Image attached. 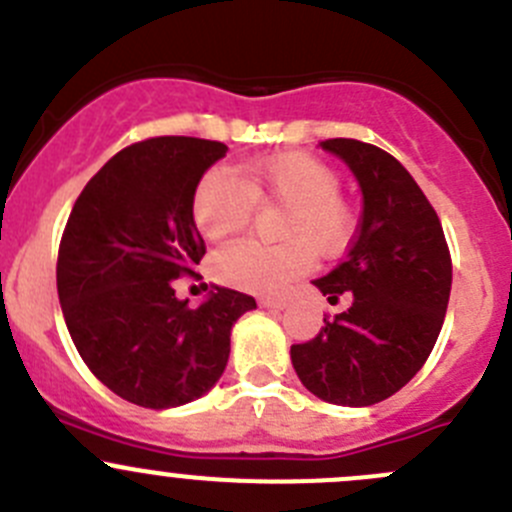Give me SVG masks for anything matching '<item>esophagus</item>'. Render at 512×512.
Returning <instances> with one entry per match:
<instances>
[{
  "mask_svg": "<svg viewBox=\"0 0 512 512\" xmlns=\"http://www.w3.org/2000/svg\"><path fill=\"white\" fill-rule=\"evenodd\" d=\"M261 306H264V309L281 311V309H286V306H289V301H286V299H271V296H266V299H261Z\"/></svg>",
  "mask_w": 512,
  "mask_h": 512,
  "instance_id": "34e87169",
  "label": "esophagus"
}]
</instances>
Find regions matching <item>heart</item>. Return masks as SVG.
<instances>
[{
	"instance_id": "1",
	"label": "heart",
	"mask_w": 512,
	"mask_h": 512,
	"mask_svg": "<svg viewBox=\"0 0 512 512\" xmlns=\"http://www.w3.org/2000/svg\"><path fill=\"white\" fill-rule=\"evenodd\" d=\"M253 203L286 208L281 223L284 246L236 241L213 259V271L228 286L243 291H281L306 274L309 251L334 256L354 233V211L339 196L337 170L299 150L253 160L231 175L213 168L193 193V221L206 241L238 233L253 213Z\"/></svg>"
}]
</instances>
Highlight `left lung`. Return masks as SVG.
<instances>
[{
	"label": "left lung",
	"mask_w": 512,
	"mask_h": 512,
	"mask_svg": "<svg viewBox=\"0 0 512 512\" xmlns=\"http://www.w3.org/2000/svg\"><path fill=\"white\" fill-rule=\"evenodd\" d=\"M349 165L362 218L347 259L314 281L347 311L324 319L311 342L291 347L301 384L324 402L369 407L405 387L430 357L452 286V261L435 208L407 168L377 145L319 143Z\"/></svg>",
	"instance_id": "left-lung-1"
}]
</instances>
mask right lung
I'll return each mask as SVG.
<instances>
[{"instance_id": "add662e5", "label": "right lung", "mask_w": 512, "mask_h": 512, "mask_svg": "<svg viewBox=\"0 0 512 512\" xmlns=\"http://www.w3.org/2000/svg\"><path fill=\"white\" fill-rule=\"evenodd\" d=\"M226 150L186 135L128 145L92 175L62 233L67 332L107 389L148 410L203 397L226 369L233 324L256 309L253 296L223 286L191 309L173 289L206 253L193 193Z\"/></svg>"}]
</instances>
